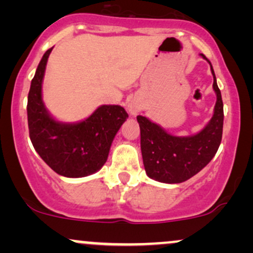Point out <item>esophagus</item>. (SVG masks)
Masks as SVG:
<instances>
[{
    "mask_svg": "<svg viewBox=\"0 0 253 253\" xmlns=\"http://www.w3.org/2000/svg\"><path fill=\"white\" fill-rule=\"evenodd\" d=\"M127 110H128L130 115H136L139 110H140V107H139V104L135 103L134 101H132V102L127 104Z\"/></svg>",
    "mask_w": 253,
    "mask_h": 253,
    "instance_id": "esophagus-1",
    "label": "esophagus"
}]
</instances>
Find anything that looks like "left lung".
I'll use <instances>...</instances> for the list:
<instances>
[{
  "label": "left lung",
  "instance_id": "1",
  "mask_svg": "<svg viewBox=\"0 0 253 253\" xmlns=\"http://www.w3.org/2000/svg\"><path fill=\"white\" fill-rule=\"evenodd\" d=\"M201 56L207 59L205 54ZM211 70L216 103L213 117L201 132L189 136H176L147 118L136 117L140 126L144 167L150 178L170 184L182 183L200 172L215 156L222 138L223 103L211 64Z\"/></svg>",
  "mask_w": 253,
  "mask_h": 253
}]
</instances>
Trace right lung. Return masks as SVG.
I'll return each instance as SVG.
<instances>
[{
    "label": "right lung",
    "instance_id": "1",
    "mask_svg": "<svg viewBox=\"0 0 253 253\" xmlns=\"http://www.w3.org/2000/svg\"><path fill=\"white\" fill-rule=\"evenodd\" d=\"M52 48L43 54L31 83L27 102L30 138L38 155L52 170L65 177L95 173L108 158L113 139L128 114L121 106L103 104L75 124L54 120L42 102V86Z\"/></svg>",
    "mask_w": 253,
    "mask_h": 253
}]
</instances>
